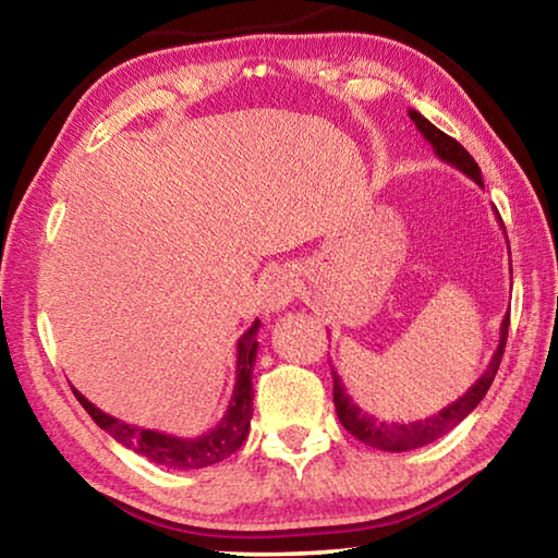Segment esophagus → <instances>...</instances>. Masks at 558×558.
<instances>
[{
    "instance_id": "34e87169",
    "label": "esophagus",
    "mask_w": 558,
    "mask_h": 558,
    "mask_svg": "<svg viewBox=\"0 0 558 558\" xmlns=\"http://www.w3.org/2000/svg\"><path fill=\"white\" fill-rule=\"evenodd\" d=\"M260 307L266 315H276L288 307V302L295 298V278L288 268H268L258 288Z\"/></svg>"
}]
</instances>
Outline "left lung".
<instances>
[{"mask_svg": "<svg viewBox=\"0 0 558 558\" xmlns=\"http://www.w3.org/2000/svg\"><path fill=\"white\" fill-rule=\"evenodd\" d=\"M409 118L415 122V128H418L421 135L428 140L433 153H436L442 162H448L450 167L460 169V172L470 177L472 182L483 186V172H480L477 162L470 157L468 149L462 147L458 140H452L450 135H446V132L438 130L430 120L423 118L418 110H409ZM497 219H499V214H497ZM499 223H502V219H499ZM502 229H505V223H502ZM507 327H509V315L502 319V327H499V344L495 349L493 359H489L485 374L480 376V379L472 384L458 401L448 403L446 409L428 415V418H423V421L393 423V421H381V418H376V415L362 411L354 403L352 396L347 393L344 381L339 379V374L332 372L335 409H337L339 423H342V426L352 433L356 440H362L364 446H372L376 450H386V452H405V450L428 446V442L438 440L440 436H446V433L456 428L462 418H468V415L477 409V403L485 399L487 389L495 381L499 362H502L505 344H507Z\"/></svg>", "mask_w": 558, "mask_h": 558, "instance_id": "8db88e82", "label": "left lung"}]
</instances>
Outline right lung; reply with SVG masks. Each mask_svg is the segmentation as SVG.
<instances>
[{
    "label": "right lung",
    "instance_id": "obj_1",
    "mask_svg": "<svg viewBox=\"0 0 558 558\" xmlns=\"http://www.w3.org/2000/svg\"><path fill=\"white\" fill-rule=\"evenodd\" d=\"M260 327V319H256L248 327V332H243L235 347V384L233 396L226 409L223 418L216 423L211 430H206L199 438H177L167 436V433L137 428L130 423H122L116 415H108L100 411L98 405H93L86 396L73 389L75 399L81 401L83 409L98 426L110 433L112 438L122 446H128L147 460L157 462V465L172 468V470H202L216 465V462L233 456L235 450L243 446V440L248 438L251 428V415H253V364H256L258 354V339L256 332Z\"/></svg>",
    "mask_w": 558,
    "mask_h": 558
}]
</instances>
